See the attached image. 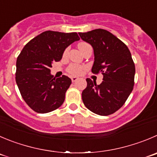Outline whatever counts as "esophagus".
Wrapping results in <instances>:
<instances>
[{
  "label": "esophagus",
  "instance_id": "obj_1",
  "mask_svg": "<svg viewBox=\"0 0 157 157\" xmlns=\"http://www.w3.org/2000/svg\"><path fill=\"white\" fill-rule=\"evenodd\" d=\"M78 79V77H71V81H72V82H75L76 81H77V80Z\"/></svg>",
  "mask_w": 157,
  "mask_h": 157
}]
</instances>
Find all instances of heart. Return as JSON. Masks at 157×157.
Returning <instances> with one entry per match:
<instances>
[{
	"mask_svg": "<svg viewBox=\"0 0 157 157\" xmlns=\"http://www.w3.org/2000/svg\"><path fill=\"white\" fill-rule=\"evenodd\" d=\"M86 43L81 42L78 44V47L83 45V44H86ZM67 50H65V54L66 53ZM85 68L83 66H81V65H71L68 68V71L71 75H79L84 71Z\"/></svg>",
	"mask_w": 157,
	"mask_h": 157,
	"instance_id": "heart-1",
	"label": "heart"
}]
</instances>
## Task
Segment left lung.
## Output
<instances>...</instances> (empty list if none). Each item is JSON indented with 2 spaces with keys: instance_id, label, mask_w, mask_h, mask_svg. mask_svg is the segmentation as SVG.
<instances>
[{
  "instance_id": "left-lung-1",
  "label": "left lung",
  "mask_w": 157,
  "mask_h": 157,
  "mask_svg": "<svg viewBox=\"0 0 157 157\" xmlns=\"http://www.w3.org/2000/svg\"><path fill=\"white\" fill-rule=\"evenodd\" d=\"M78 35L93 48L92 73L103 75L100 85L86 79L87 87L82 93L83 103L99 116L113 114L123 105L133 89L136 69L130 52L106 30L95 29Z\"/></svg>"
}]
</instances>
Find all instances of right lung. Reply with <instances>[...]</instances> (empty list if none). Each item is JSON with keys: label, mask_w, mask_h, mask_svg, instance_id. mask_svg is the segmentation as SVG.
Wrapping results in <instances>:
<instances>
[{"label": "right lung", "mask_w": 157, "mask_h": 157, "mask_svg": "<svg viewBox=\"0 0 157 157\" xmlns=\"http://www.w3.org/2000/svg\"><path fill=\"white\" fill-rule=\"evenodd\" d=\"M80 38L76 32L47 31L24 47L16 62V83L28 106L38 113L59 108L71 84L68 76L55 78L50 68L62 59L64 52Z\"/></svg>", "instance_id": "1"}]
</instances>
